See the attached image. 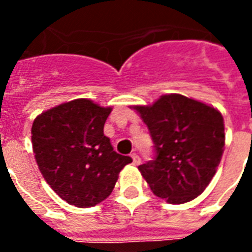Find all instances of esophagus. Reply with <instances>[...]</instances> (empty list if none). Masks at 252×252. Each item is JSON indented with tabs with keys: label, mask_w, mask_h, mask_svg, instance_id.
<instances>
[{
	"label": "esophagus",
	"mask_w": 252,
	"mask_h": 252,
	"mask_svg": "<svg viewBox=\"0 0 252 252\" xmlns=\"http://www.w3.org/2000/svg\"><path fill=\"white\" fill-rule=\"evenodd\" d=\"M130 157H132V161H133V165H140V162H141V159H140V157H138L137 154H136V153H132V154H130Z\"/></svg>",
	"instance_id": "obj_1"
}]
</instances>
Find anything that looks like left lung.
Segmentation results:
<instances>
[{
  "instance_id": "8db88e82",
  "label": "left lung",
  "mask_w": 252,
  "mask_h": 252,
  "mask_svg": "<svg viewBox=\"0 0 252 252\" xmlns=\"http://www.w3.org/2000/svg\"><path fill=\"white\" fill-rule=\"evenodd\" d=\"M148 128L156 159L138 166L153 193L170 204L191 201L215 176L225 146V124L217 108L180 94L150 106H133Z\"/></svg>"
}]
</instances>
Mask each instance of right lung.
Returning a JSON list of instances; mask_svg holds the SVG:
<instances>
[{
	"mask_svg": "<svg viewBox=\"0 0 252 252\" xmlns=\"http://www.w3.org/2000/svg\"><path fill=\"white\" fill-rule=\"evenodd\" d=\"M111 107L74 99L37 115L31 128L35 159L53 191L70 205L94 207L114 189L132 162L116 153L103 128Z\"/></svg>",
	"mask_w": 252,
	"mask_h": 252,
	"instance_id": "1",
	"label": "right lung"
}]
</instances>
